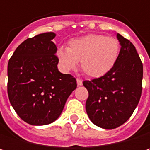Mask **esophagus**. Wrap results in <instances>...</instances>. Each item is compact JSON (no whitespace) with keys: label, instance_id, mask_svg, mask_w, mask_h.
<instances>
[{"label":"esophagus","instance_id":"obj_1","mask_svg":"<svg viewBox=\"0 0 150 150\" xmlns=\"http://www.w3.org/2000/svg\"><path fill=\"white\" fill-rule=\"evenodd\" d=\"M76 82H77V85H78V86H81V85H82V80H81V79H79V78L76 79Z\"/></svg>","mask_w":150,"mask_h":150}]
</instances>
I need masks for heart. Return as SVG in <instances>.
Wrapping results in <instances>:
<instances>
[{"instance_id": "b5f03b06", "label": "heart", "mask_w": 150, "mask_h": 150, "mask_svg": "<svg viewBox=\"0 0 150 150\" xmlns=\"http://www.w3.org/2000/svg\"><path fill=\"white\" fill-rule=\"evenodd\" d=\"M121 51L119 41L100 34H88L71 39L67 49L59 48L57 57L66 70L74 69L80 62L81 70L89 77L107 75L115 66Z\"/></svg>"}]
</instances>
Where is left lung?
<instances>
[{
  "instance_id": "1",
  "label": "left lung",
  "mask_w": 150,
  "mask_h": 150,
  "mask_svg": "<svg viewBox=\"0 0 150 150\" xmlns=\"http://www.w3.org/2000/svg\"><path fill=\"white\" fill-rule=\"evenodd\" d=\"M121 44L118 61L107 75L84 81L88 91L86 111L91 122L113 129L126 122L138 104L142 90L143 67L135 46L116 34Z\"/></svg>"
}]
</instances>
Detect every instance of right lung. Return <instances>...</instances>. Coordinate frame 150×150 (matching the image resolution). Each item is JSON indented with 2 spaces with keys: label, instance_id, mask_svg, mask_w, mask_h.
<instances>
[{
  "label": "right lung",
  "instance_id": "obj_1",
  "mask_svg": "<svg viewBox=\"0 0 150 150\" xmlns=\"http://www.w3.org/2000/svg\"><path fill=\"white\" fill-rule=\"evenodd\" d=\"M53 32L37 35L17 47L8 64V95L17 115L28 124L54 122L77 87L75 77L58 70Z\"/></svg>",
  "mask_w": 150,
  "mask_h": 150
}]
</instances>
